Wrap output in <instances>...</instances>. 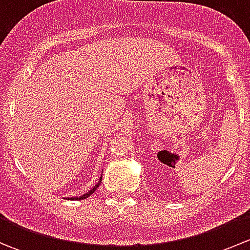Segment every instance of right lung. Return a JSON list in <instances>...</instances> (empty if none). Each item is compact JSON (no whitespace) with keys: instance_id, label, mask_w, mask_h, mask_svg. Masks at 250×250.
Masks as SVG:
<instances>
[{"instance_id":"right-lung-1","label":"right lung","mask_w":250,"mask_h":250,"mask_svg":"<svg viewBox=\"0 0 250 250\" xmlns=\"http://www.w3.org/2000/svg\"><path fill=\"white\" fill-rule=\"evenodd\" d=\"M102 176H103V175H102ZM102 176H100V179H99V181H98V184H95V186H93V188H92V190H89V191H88L87 193H84V195L80 196V197H71V198H70V200H71V201H78V200H84V198L89 197V196L92 195V193H94V191L97 190L98 188H99L100 183H102V179H103Z\"/></svg>"}]
</instances>
